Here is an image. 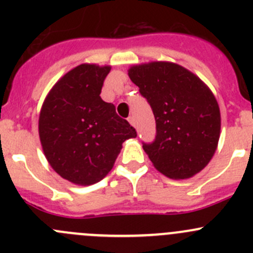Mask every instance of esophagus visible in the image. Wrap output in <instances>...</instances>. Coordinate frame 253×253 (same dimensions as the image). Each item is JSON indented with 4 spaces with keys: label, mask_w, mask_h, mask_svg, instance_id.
Returning <instances> with one entry per match:
<instances>
[{
    "label": "esophagus",
    "mask_w": 253,
    "mask_h": 253,
    "mask_svg": "<svg viewBox=\"0 0 253 253\" xmlns=\"http://www.w3.org/2000/svg\"><path fill=\"white\" fill-rule=\"evenodd\" d=\"M128 122L132 125V126H134V117L133 116H129L128 117Z\"/></svg>",
    "instance_id": "esophagus-1"
}]
</instances>
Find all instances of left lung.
<instances>
[{
  "label": "left lung",
  "instance_id": "obj_1",
  "mask_svg": "<svg viewBox=\"0 0 253 253\" xmlns=\"http://www.w3.org/2000/svg\"><path fill=\"white\" fill-rule=\"evenodd\" d=\"M128 76L154 114L157 134L143 149L157 170L180 180L205 169L220 134V111L208 86L171 62L133 66Z\"/></svg>",
  "mask_w": 253,
  "mask_h": 253
}]
</instances>
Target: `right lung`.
Listing matches in <instances>:
<instances>
[{
    "label": "right lung",
    "instance_id": "add662e5",
    "mask_svg": "<svg viewBox=\"0 0 253 253\" xmlns=\"http://www.w3.org/2000/svg\"><path fill=\"white\" fill-rule=\"evenodd\" d=\"M109 66L79 65L53 85L42 104L39 136L52 169L76 185H93L114 167L134 127L100 98Z\"/></svg>",
    "mask_w": 253,
    "mask_h": 253
}]
</instances>
